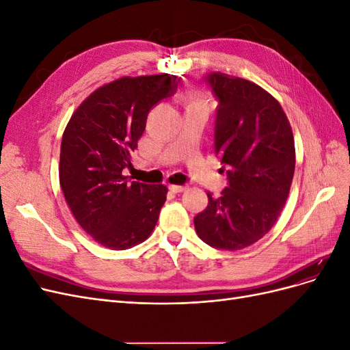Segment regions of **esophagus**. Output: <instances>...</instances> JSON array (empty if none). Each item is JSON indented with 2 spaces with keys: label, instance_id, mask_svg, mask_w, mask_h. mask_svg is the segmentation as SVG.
I'll return each mask as SVG.
<instances>
[{
  "label": "esophagus",
  "instance_id": "esophagus-1",
  "mask_svg": "<svg viewBox=\"0 0 350 350\" xmlns=\"http://www.w3.org/2000/svg\"><path fill=\"white\" fill-rule=\"evenodd\" d=\"M169 189H171L172 193L178 194V193H184L185 189H187V187L185 185H169Z\"/></svg>",
  "mask_w": 350,
  "mask_h": 350
}]
</instances>
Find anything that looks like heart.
<instances>
[{"instance_id":"1","label":"heart","mask_w":350,"mask_h":350,"mask_svg":"<svg viewBox=\"0 0 350 350\" xmlns=\"http://www.w3.org/2000/svg\"><path fill=\"white\" fill-rule=\"evenodd\" d=\"M187 107H207V100L198 93H189L185 98Z\"/></svg>"}]
</instances>
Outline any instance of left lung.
Here are the masks:
<instances>
[{
  "label": "left lung",
  "instance_id": "obj_1",
  "mask_svg": "<svg viewBox=\"0 0 350 350\" xmlns=\"http://www.w3.org/2000/svg\"><path fill=\"white\" fill-rule=\"evenodd\" d=\"M219 102L215 153L228 187L220 197L207 193V207L194 217L207 245L237 251L252 245L276 224L295 172L291 124L270 93L225 72L203 77Z\"/></svg>",
  "mask_w": 350,
  "mask_h": 350
}]
</instances>
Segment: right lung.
I'll return each mask as SVG.
<instances>
[{
  "instance_id": "obj_1",
  "label": "right lung",
  "mask_w": 350,
  "mask_h": 350,
  "mask_svg": "<svg viewBox=\"0 0 350 350\" xmlns=\"http://www.w3.org/2000/svg\"><path fill=\"white\" fill-rule=\"evenodd\" d=\"M171 74L122 77L94 90L72 113L59 153V184L79 225L100 245L126 250L149 238L167 188L131 181V153L149 111L172 96Z\"/></svg>"
}]
</instances>
